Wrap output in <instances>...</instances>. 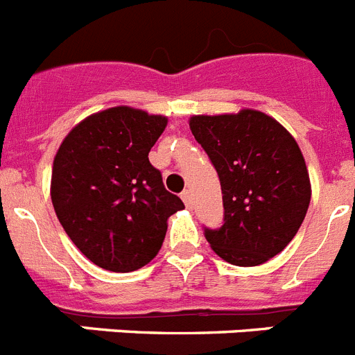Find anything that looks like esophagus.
I'll return each mask as SVG.
<instances>
[{
	"instance_id": "1",
	"label": "esophagus",
	"mask_w": 355,
	"mask_h": 355,
	"mask_svg": "<svg viewBox=\"0 0 355 355\" xmlns=\"http://www.w3.org/2000/svg\"><path fill=\"white\" fill-rule=\"evenodd\" d=\"M181 199H183L187 207L189 208L192 207V192H190V190H183V193H181Z\"/></svg>"
}]
</instances>
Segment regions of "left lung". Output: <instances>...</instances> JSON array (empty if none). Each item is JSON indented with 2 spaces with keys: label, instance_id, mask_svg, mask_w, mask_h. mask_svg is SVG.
<instances>
[{
  "label": "left lung",
  "instance_id": "left-lung-1",
  "mask_svg": "<svg viewBox=\"0 0 355 355\" xmlns=\"http://www.w3.org/2000/svg\"><path fill=\"white\" fill-rule=\"evenodd\" d=\"M190 129L223 190L224 223L205 228V237L230 264H264L295 239L311 202L298 144L275 118L253 109L192 116Z\"/></svg>",
  "mask_w": 355,
  "mask_h": 355
}]
</instances>
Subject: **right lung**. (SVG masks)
<instances>
[{
	"mask_svg": "<svg viewBox=\"0 0 355 355\" xmlns=\"http://www.w3.org/2000/svg\"><path fill=\"white\" fill-rule=\"evenodd\" d=\"M165 127L159 114L111 107L73 127L57 150L51 202L68 237L98 268H144L162 248L166 219L184 208L148 162Z\"/></svg>",
	"mask_w": 355,
	"mask_h": 355,
	"instance_id": "right-lung-1",
	"label": "right lung"
}]
</instances>
